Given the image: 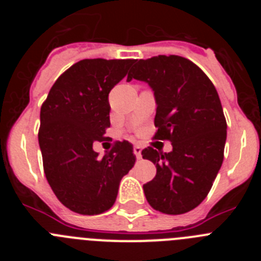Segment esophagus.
Masks as SVG:
<instances>
[{
	"label": "esophagus",
	"instance_id": "34e87169",
	"mask_svg": "<svg viewBox=\"0 0 261 261\" xmlns=\"http://www.w3.org/2000/svg\"><path fill=\"white\" fill-rule=\"evenodd\" d=\"M141 151H142L141 146H138V145H136V146L133 147V153H135V155L137 156V159H141V158H142Z\"/></svg>",
	"mask_w": 261,
	"mask_h": 261
}]
</instances>
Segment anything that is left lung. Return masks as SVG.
I'll return each mask as SVG.
<instances>
[{
  "instance_id": "left-lung-1",
  "label": "left lung",
  "mask_w": 261,
  "mask_h": 261,
  "mask_svg": "<svg viewBox=\"0 0 261 261\" xmlns=\"http://www.w3.org/2000/svg\"><path fill=\"white\" fill-rule=\"evenodd\" d=\"M133 78L154 91V138L172 145L170 153L142 150L156 167L144 184L146 200L162 213H187L206 197L222 166L227 125L220 96L199 66L175 55L136 61L126 81Z\"/></svg>"
}]
</instances>
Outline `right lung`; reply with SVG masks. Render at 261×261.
<instances>
[{"mask_svg": "<svg viewBox=\"0 0 261 261\" xmlns=\"http://www.w3.org/2000/svg\"><path fill=\"white\" fill-rule=\"evenodd\" d=\"M133 61L81 60L57 78L41 106L39 146L45 177L57 199L75 213L108 211L121 177L135 166L128 141L116 142L103 158L93 149L111 125L108 94Z\"/></svg>", "mask_w": 261, "mask_h": 261, "instance_id": "add662e5", "label": "right lung"}]
</instances>
